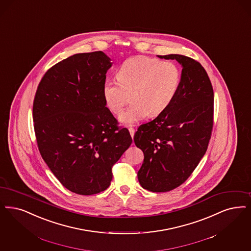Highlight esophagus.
<instances>
[{
    "label": "esophagus",
    "mask_w": 251,
    "mask_h": 251,
    "mask_svg": "<svg viewBox=\"0 0 251 251\" xmlns=\"http://www.w3.org/2000/svg\"><path fill=\"white\" fill-rule=\"evenodd\" d=\"M129 131H130V136H131V138L133 139V135H134V131H135V130H134L133 128H131V127H130V128H129Z\"/></svg>",
    "instance_id": "esophagus-1"
}]
</instances>
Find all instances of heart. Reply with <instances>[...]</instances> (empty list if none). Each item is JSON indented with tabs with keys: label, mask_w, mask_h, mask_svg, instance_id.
<instances>
[{
	"label": "heart",
	"mask_w": 251,
	"mask_h": 251,
	"mask_svg": "<svg viewBox=\"0 0 251 251\" xmlns=\"http://www.w3.org/2000/svg\"><path fill=\"white\" fill-rule=\"evenodd\" d=\"M118 81L107 79L102 85V97L108 109L118 115L129 100L128 109L119 121L124 125L138 123L149 115L160 116L175 100L181 75L171 61L138 56L125 60L117 72Z\"/></svg>",
	"instance_id": "heart-1"
}]
</instances>
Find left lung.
Returning <instances> with one entry per match:
<instances>
[{"label":"left lung","instance_id":"obj_1","mask_svg":"<svg viewBox=\"0 0 251 251\" xmlns=\"http://www.w3.org/2000/svg\"><path fill=\"white\" fill-rule=\"evenodd\" d=\"M158 57L180 64V87L166 110L139 126L133 141L144 153L137 173L141 186L165 192L187 180L205 154L213 128L214 92L198 61L178 54Z\"/></svg>","mask_w":251,"mask_h":251}]
</instances>
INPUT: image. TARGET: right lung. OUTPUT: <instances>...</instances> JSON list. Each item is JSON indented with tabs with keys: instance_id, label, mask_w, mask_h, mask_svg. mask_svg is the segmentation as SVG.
<instances>
[{
	"instance_id": "add662e5",
	"label": "right lung",
	"mask_w": 251,
	"mask_h": 251,
	"mask_svg": "<svg viewBox=\"0 0 251 251\" xmlns=\"http://www.w3.org/2000/svg\"><path fill=\"white\" fill-rule=\"evenodd\" d=\"M110 60L102 51L61 60L45 74L33 101L43 160L63 187L80 195L109 187L112 166L132 142L102 97Z\"/></svg>"
}]
</instances>
